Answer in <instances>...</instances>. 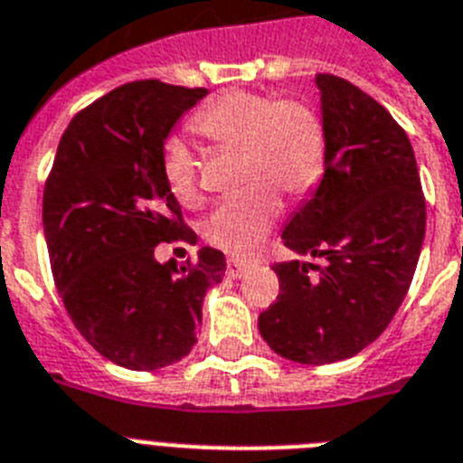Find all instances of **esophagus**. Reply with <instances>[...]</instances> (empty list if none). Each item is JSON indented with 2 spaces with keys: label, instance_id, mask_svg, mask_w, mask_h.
Returning <instances> with one entry per match:
<instances>
[{
  "label": "esophagus",
  "instance_id": "esophagus-1",
  "mask_svg": "<svg viewBox=\"0 0 463 463\" xmlns=\"http://www.w3.org/2000/svg\"><path fill=\"white\" fill-rule=\"evenodd\" d=\"M250 267L253 265H248V262H243V260H236V258L227 260V274L232 279H241L248 269H250Z\"/></svg>",
  "mask_w": 463,
  "mask_h": 463
}]
</instances>
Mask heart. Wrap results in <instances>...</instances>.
Here are the masks:
<instances>
[{"label":"heart","mask_w":463,"mask_h":463,"mask_svg":"<svg viewBox=\"0 0 463 463\" xmlns=\"http://www.w3.org/2000/svg\"><path fill=\"white\" fill-rule=\"evenodd\" d=\"M191 128L224 148H239V177L246 189L217 205L205 220V239L236 258L255 255L281 217V196H303L324 167V125L303 99H274L232 90L215 97ZM163 177L179 201L198 198V163L184 141L163 146Z\"/></svg>","instance_id":"b5f03b06"}]
</instances>
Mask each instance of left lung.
Wrapping results in <instances>:
<instances>
[{"mask_svg": "<svg viewBox=\"0 0 463 463\" xmlns=\"http://www.w3.org/2000/svg\"><path fill=\"white\" fill-rule=\"evenodd\" d=\"M324 175L284 227L312 262H277V303L258 317L274 353L300 364L353 357L383 334L410 291L426 201L407 132L369 94L319 72Z\"/></svg>", "mask_w": 463, "mask_h": 463, "instance_id": "8db88e82", "label": "left lung"}]
</instances>
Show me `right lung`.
Returning a JSON list of instances; mask_svg holds the SVG:
<instances>
[{
  "mask_svg": "<svg viewBox=\"0 0 463 463\" xmlns=\"http://www.w3.org/2000/svg\"><path fill=\"white\" fill-rule=\"evenodd\" d=\"M208 90L137 80L72 118L49 172L42 222L63 305L97 353L156 372L191 353L201 305L227 262L201 248L196 262L160 265L158 243H196L163 177V146Z\"/></svg>",
  "mask_w": 463,
  "mask_h": 463,
  "instance_id": "right-lung-1",
  "label": "right lung"
}]
</instances>
